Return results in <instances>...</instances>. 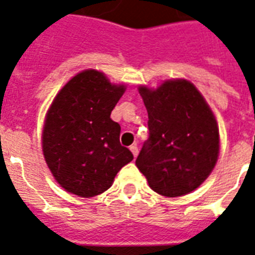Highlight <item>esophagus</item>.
<instances>
[{"label":"esophagus","mask_w":255,"mask_h":255,"mask_svg":"<svg viewBox=\"0 0 255 255\" xmlns=\"http://www.w3.org/2000/svg\"><path fill=\"white\" fill-rule=\"evenodd\" d=\"M130 150H131L133 156H134V157H137V155H138V148H137V145H135V144L130 145Z\"/></svg>","instance_id":"obj_1"}]
</instances>
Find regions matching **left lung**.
<instances>
[{"label": "left lung", "instance_id": "8db88e82", "mask_svg": "<svg viewBox=\"0 0 255 255\" xmlns=\"http://www.w3.org/2000/svg\"><path fill=\"white\" fill-rule=\"evenodd\" d=\"M138 92L148 111L149 138L135 166L157 194L186 196L216 166L220 135L215 114L185 79L167 80L155 89L140 85Z\"/></svg>", "mask_w": 255, "mask_h": 255}]
</instances>
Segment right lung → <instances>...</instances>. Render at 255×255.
Listing matches in <instances>:
<instances>
[{"instance_id": "add662e5", "label": "right lung", "mask_w": 255, "mask_h": 255, "mask_svg": "<svg viewBox=\"0 0 255 255\" xmlns=\"http://www.w3.org/2000/svg\"><path fill=\"white\" fill-rule=\"evenodd\" d=\"M125 84L87 69L61 88L47 110L42 133L44 160L58 185L79 197L109 189L118 171L133 160L121 145V126L110 118Z\"/></svg>"}]
</instances>
